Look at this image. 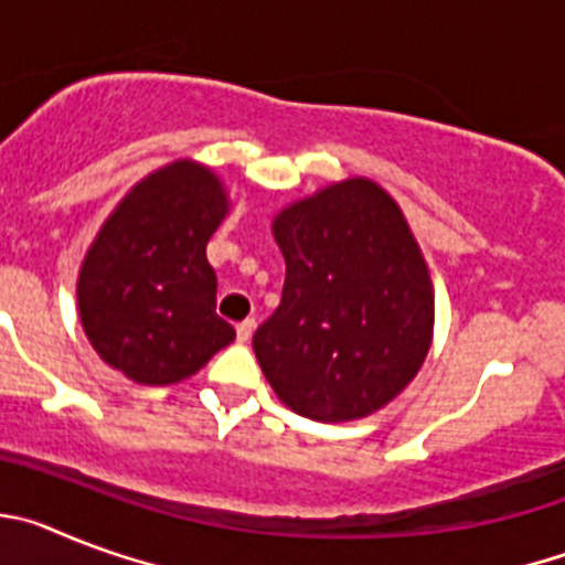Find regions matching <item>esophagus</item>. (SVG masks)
Instances as JSON below:
<instances>
[{
    "mask_svg": "<svg viewBox=\"0 0 565 565\" xmlns=\"http://www.w3.org/2000/svg\"><path fill=\"white\" fill-rule=\"evenodd\" d=\"M254 333V319H243L237 326V342H248Z\"/></svg>",
    "mask_w": 565,
    "mask_h": 565,
    "instance_id": "1",
    "label": "esophagus"
}]
</instances>
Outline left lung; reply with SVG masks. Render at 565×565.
<instances>
[{"label":"left lung","instance_id":"left-lung-1","mask_svg":"<svg viewBox=\"0 0 565 565\" xmlns=\"http://www.w3.org/2000/svg\"><path fill=\"white\" fill-rule=\"evenodd\" d=\"M277 311L254 333L268 384L299 416L353 422L413 382L433 342V282L402 209L348 178L274 217Z\"/></svg>","mask_w":565,"mask_h":565}]
</instances>
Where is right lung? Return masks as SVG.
I'll return each instance as SVG.
<instances>
[{"instance_id": "add662e5", "label": "right lung", "mask_w": 565, "mask_h": 565, "mask_svg": "<svg viewBox=\"0 0 565 565\" xmlns=\"http://www.w3.org/2000/svg\"><path fill=\"white\" fill-rule=\"evenodd\" d=\"M226 212L221 178L194 161L147 174L115 206L76 291L84 333L109 367L138 384H174L232 342L206 259Z\"/></svg>"}]
</instances>
